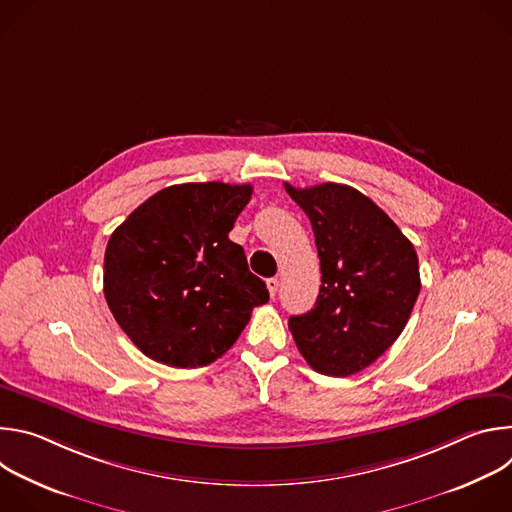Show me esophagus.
Returning a JSON list of instances; mask_svg holds the SVG:
<instances>
[{
  "label": "esophagus",
  "instance_id": "obj_1",
  "mask_svg": "<svg viewBox=\"0 0 512 512\" xmlns=\"http://www.w3.org/2000/svg\"><path fill=\"white\" fill-rule=\"evenodd\" d=\"M265 283H267V289H269V296H271V298H275V294H277V287H279V279H277V277H269Z\"/></svg>",
  "mask_w": 512,
  "mask_h": 512
}]
</instances>
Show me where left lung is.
<instances>
[{
    "label": "left lung",
    "instance_id": "8db88e82",
    "mask_svg": "<svg viewBox=\"0 0 512 512\" xmlns=\"http://www.w3.org/2000/svg\"><path fill=\"white\" fill-rule=\"evenodd\" d=\"M285 190L310 218L322 271L314 308L289 318L291 336L314 371L350 377L403 332L421 289L417 253L391 218L350 186Z\"/></svg>",
    "mask_w": 512,
    "mask_h": 512
}]
</instances>
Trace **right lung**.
<instances>
[{"label": "right lung", "instance_id": "right-lung-1", "mask_svg": "<svg viewBox=\"0 0 512 512\" xmlns=\"http://www.w3.org/2000/svg\"><path fill=\"white\" fill-rule=\"evenodd\" d=\"M251 184L190 182L139 204L113 231L103 291L131 342L168 367L196 369L223 356L255 306L269 302L229 239Z\"/></svg>", "mask_w": 512, "mask_h": 512}]
</instances>
